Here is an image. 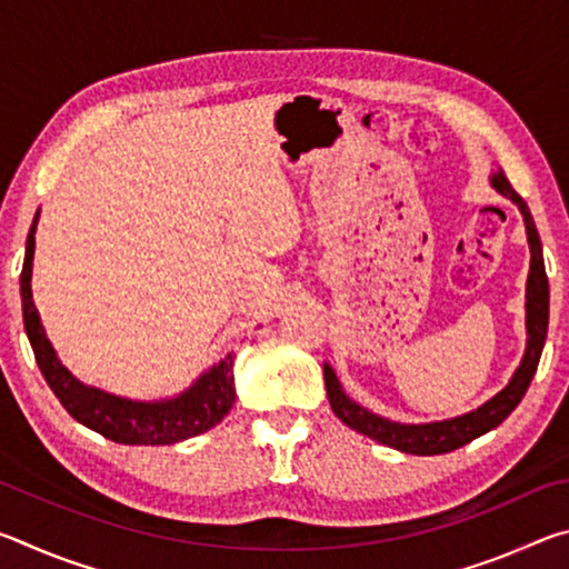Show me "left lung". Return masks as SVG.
Wrapping results in <instances>:
<instances>
[{"mask_svg":"<svg viewBox=\"0 0 569 569\" xmlns=\"http://www.w3.org/2000/svg\"><path fill=\"white\" fill-rule=\"evenodd\" d=\"M489 186H492L499 196L512 200V203L519 208V213H522V220H525V230H527V243H529V276H527V293H525L527 346H525L522 361H519L517 371L512 373V379H509L507 387L499 393H495L489 401L481 403V407L461 413V417H455V419H441V421H429V423H401L369 411L343 391L339 377H336V371L331 369V363H323L326 393H329V401L336 417H339L346 427H351L353 431H359V435L379 441V445H387L391 449L407 451V455H417V457L447 455V451H455L459 447L469 445L471 439L497 429L499 423H502L509 413L517 409V403L522 401V397L529 389V381L535 377L539 356H542V349H545L547 323H550V283H547V273H545L542 243H539V233H537L532 213H529L527 203L517 196L515 188L509 186L505 170L489 172Z\"/></svg>","mask_w":569,"mask_h":569,"instance_id":"obj_1","label":"left lung"}]
</instances>
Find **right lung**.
<instances>
[{
    "label": "right lung",
    "instance_id": "add662e5",
    "mask_svg": "<svg viewBox=\"0 0 569 569\" xmlns=\"http://www.w3.org/2000/svg\"><path fill=\"white\" fill-rule=\"evenodd\" d=\"M40 223V210L34 213L24 246L22 276H19V293H22V319L27 339L32 343L37 366L44 381L50 383L54 397L70 411V417L84 427L98 431L104 439L132 447H160L176 445L213 429L233 409L236 379L233 361L236 353L206 369L200 377L168 399H128L118 393L88 387L72 371L62 366L54 346L44 333V326L32 298V261H34V233Z\"/></svg>",
    "mask_w": 569,
    "mask_h": 569
}]
</instances>
